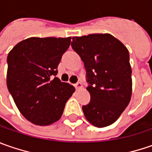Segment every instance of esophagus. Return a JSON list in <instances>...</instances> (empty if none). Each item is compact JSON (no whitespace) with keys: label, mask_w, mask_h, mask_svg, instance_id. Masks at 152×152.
I'll return each instance as SVG.
<instances>
[{"label":"esophagus","mask_w":152,"mask_h":152,"mask_svg":"<svg viewBox=\"0 0 152 152\" xmlns=\"http://www.w3.org/2000/svg\"><path fill=\"white\" fill-rule=\"evenodd\" d=\"M82 87H83V85H82V83H80V82H78V83H76V84H75V88H76L77 90L81 89Z\"/></svg>","instance_id":"34e87169"}]
</instances>
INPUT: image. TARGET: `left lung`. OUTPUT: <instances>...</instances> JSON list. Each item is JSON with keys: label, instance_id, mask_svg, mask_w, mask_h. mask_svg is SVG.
I'll return each instance as SVG.
<instances>
[{"label": "left lung", "instance_id": "8db88e82", "mask_svg": "<svg viewBox=\"0 0 152 152\" xmlns=\"http://www.w3.org/2000/svg\"><path fill=\"white\" fill-rule=\"evenodd\" d=\"M72 48L84 61L91 102L82 107L92 125L103 128L113 124L125 110L132 95L129 53L110 34L73 37Z\"/></svg>", "mask_w": 152, "mask_h": 152}]
</instances>
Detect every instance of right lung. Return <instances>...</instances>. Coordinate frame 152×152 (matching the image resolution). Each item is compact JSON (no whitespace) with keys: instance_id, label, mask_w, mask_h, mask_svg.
Listing matches in <instances>:
<instances>
[{"instance_id":"1","label":"right lung","mask_w":152,"mask_h":152,"mask_svg":"<svg viewBox=\"0 0 152 152\" xmlns=\"http://www.w3.org/2000/svg\"><path fill=\"white\" fill-rule=\"evenodd\" d=\"M71 37H32L7 56V85L17 107L34 124L47 126L61 118L75 89L55 77Z\"/></svg>"}]
</instances>
